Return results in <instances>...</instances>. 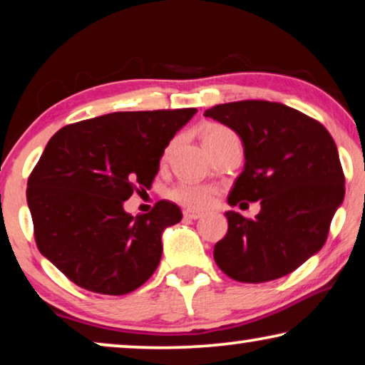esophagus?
Instances as JSON below:
<instances>
[{
	"label": "esophagus",
	"mask_w": 365,
	"mask_h": 365,
	"mask_svg": "<svg viewBox=\"0 0 365 365\" xmlns=\"http://www.w3.org/2000/svg\"><path fill=\"white\" fill-rule=\"evenodd\" d=\"M182 214H184V217H186V219H199V217L202 216L201 212L192 211V209H186V211H184Z\"/></svg>",
	"instance_id": "esophagus-1"
}]
</instances>
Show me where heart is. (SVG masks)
Returning a JSON list of instances; mask_svg holds the SVG:
<instances>
[{
  "label": "heart",
  "instance_id": "obj_1",
  "mask_svg": "<svg viewBox=\"0 0 365 365\" xmlns=\"http://www.w3.org/2000/svg\"><path fill=\"white\" fill-rule=\"evenodd\" d=\"M231 139H237L236 133L231 131V129L226 126H211L204 134V143H206L207 149H211L217 144L231 141ZM169 149L171 146H168L166 151H164V158L168 156ZM168 196L176 201L182 206L192 207V209H204L209 207L214 201V196H216V189L209 187V186H201V184H187V182H181L178 186H174L173 189H169Z\"/></svg>",
  "mask_w": 365,
  "mask_h": 365
}]
</instances>
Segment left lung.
<instances>
[{
    "label": "left lung",
    "instance_id": "1",
    "mask_svg": "<svg viewBox=\"0 0 365 365\" xmlns=\"http://www.w3.org/2000/svg\"><path fill=\"white\" fill-rule=\"evenodd\" d=\"M204 116L226 124L244 144L246 163L229 204L261 201L254 219L226 212L229 227L214 261L239 282L287 276L324 246L344 199L336 143L321 123L281 103L217 104Z\"/></svg>",
    "mask_w": 365,
    "mask_h": 365
}]
</instances>
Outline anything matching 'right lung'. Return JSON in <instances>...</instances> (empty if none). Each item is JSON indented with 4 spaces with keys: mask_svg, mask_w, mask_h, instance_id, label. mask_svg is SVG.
Masks as SVG:
<instances>
[{
    "mask_svg": "<svg viewBox=\"0 0 365 365\" xmlns=\"http://www.w3.org/2000/svg\"><path fill=\"white\" fill-rule=\"evenodd\" d=\"M196 111L111 113L68 124L49 139L28 178L26 199L39 252L69 281L123 296L153 276L161 234L181 221V209L158 201L134 217L123 202L151 187L164 148Z\"/></svg>",
    "mask_w": 365,
    "mask_h": 365,
    "instance_id": "1",
    "label": "right lung"
}]
</instances>
